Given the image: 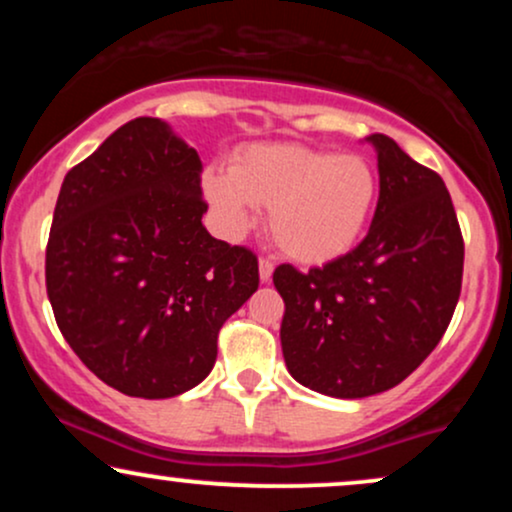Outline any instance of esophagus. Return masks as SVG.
<instances>
[{
    "label": "esophagus",
    "instance_id": "obj_1",
    "mask_svg": "<svg viewBox=\"0 0 512 512\" xmlns=\"http://www.w3.org/2000/svg\"><path fill=\"white\" fill-rule=\"evenodd\" d=\"M272 274H274V264L269 260H260V281H262V284L272 281Z\"/></svg>",
    "mask_w": 512,
    "mask_h": 512
}]
</instances>
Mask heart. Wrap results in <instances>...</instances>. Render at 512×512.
<instances>
[{
    "label": "heart",
    "mask_w": 512,
    "mask_h": 512,
    "mask_svg": "<svg viewBox=\"0 0 512 512\" xmlns=\"http://www.w3.org/2000/svg\"><path fill=\"white\" fill-rule=\"evenodd\" d=\"M202 192L228 238L255 226L257 207L269 209V233L281 252L301 264L339 260L366 233L380 182L358 154L303 144H252L231 170L209 168Z\"/></svg>",
    "instance_id": "b5f03b06"
}]
</instances>
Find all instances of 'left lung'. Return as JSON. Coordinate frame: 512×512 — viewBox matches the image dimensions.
Listing matches in <instances>:
<instances>
[{
  "instance_id": "1",
  "label": "left lung",
  "mask_w": 512,
  "mask_h": 512,
  "mask_svg": "<svg viewBox=\"0 0 512 512\" xmlns=\"http://www.w3.org/2000/svg\"><path fill=\"white\" fill-rule=\"evenodd\" d=\"M368 236L310 272L281 264V351L291 378L327 397L361 399L402 383L436 349L462 289L464 245L443 178L385 134Z\"/></svg>"
}]
</instances>
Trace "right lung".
I'll list each match as a JSON object with an SVG mask.
<instances>
[{
  "instance_id": "1",
  "label": "right lung",
  "mask_w": 512,
  "mask_h": 512,
  "mask_svg": "<svg viewBox=\"0 0 512 512\" xmlns=\"http://www.w3.org/2000/svg\"><path fill=\"white\" fill-rule=\"evenodd\" d=\"M202 161L158 117L110 134L62 182L45 284L60 332L122 395L202 383L223 322L260 284L250 250L209 236Z\"/></svg>"
}]
</instances>
